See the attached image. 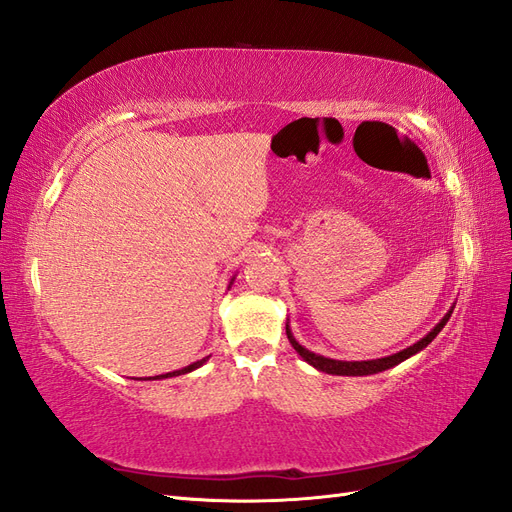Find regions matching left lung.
I'll return each instance as SVG.
<instances>
[{
  "mask_svg": "<svg viewBox=\"0 0 512 512\" xmlns=\"http://www.w3.org/2000/svg\"><path fill=\"white\" fill-rule=\"evenodd\" d=\"M451 314H453V309L440 320L438 327H433V331L427 333V335L421 339V342H416L414 346H410V348H406V350H401V352L391 354V356H384V359H376V361H335V359H327V356H320V354H314V352H309L307 348H303V346L297 342V339H294V337L290 335L288 324H286V335H288V339H290L292 348L297 350L309 365H314V367L320 369V371H327V374H333V376H369V374H378V371L389 369V367H393V365H399L401 361H406L408 356L416 354L418 350H423L427 344H431V339L436 337V335L444 329V324L448 322V318H451Z\"/></svg>",
  "mask_w": 512,
  "mask_h": 512,
  "instance_id": "obj_1",
  "label": "left lung"
}]
</instances>
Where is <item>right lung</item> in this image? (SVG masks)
<instances>
[{
    "label": "right lung",
    "mask_w": 512,
    "mask_h": 512,
    "mask_svg": "<svg viewBox=\"0 0 512 512\" xmlns=\"http://www.w3.org/2000/svg\"><path fill=\"white\" fill-rule=\"evenodd\" d=\"M207 359H209V356H205V359H200V361H196V363H192V365H188V367H183V369H179V371H170V374L156 376V378H173V376H179V374H188V371H192V369L200 367V365H203Z\"/></svg>",
    "instance_id": "add662e5"
}]
</instances>
